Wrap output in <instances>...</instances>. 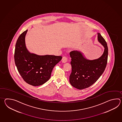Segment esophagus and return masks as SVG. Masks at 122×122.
<instances>
[{
    "label": "esophagus",
    "instance_id": "esophagus-1",
    "mask_svg": "<svg viewBox=\"0 0 122 122\" xmlns=\"http://www.w3.org/2000/svg\"><path fill=\"white\" fill-rule=\"evenodd\" d=\"M62 63H65L66 62H67V58L66 57H62V60H61Z\"/></svg>",
    "mask_w": 122,
    "mask_h": 122
}]
</instances>
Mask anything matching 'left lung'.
<instances>
[{"label": "left lung", "instance_id": "obj_1", "mask_svg": "<svg viewBox=\"0 0 122 122\" xmlns=\"http://www.w3.org/2000/svg\"><path fill=\"white\" fill-rule=\"evenodd\" d=\"M98 40L104 47V51L101 56L97 59H87L81 52L78 51L70 53L72 71L69 81L75 88L81 90L91 86L98 80L105 70L108 60V46L106 41L99 33Z\"/></svg>", "mask_w": 122, "mask_h": 122}]
</instances>
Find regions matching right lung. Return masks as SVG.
I'll return each instance as SVG.
<instances>
[{"instance_id":"right-lung-1","label":"right lung","mask_w":122,"mask_h":122,"mask_svg":"<svg viewBox=\"0 0 122 122\" xmlns=\"http://www.w3.org/2000/svg\"><path fill=\"white\" fill-rule=\"evenodd\" d=\"M27 30L21 34L16 43L14 60L17 69L24 81L36 86L44 84L51 78L52 70L61 56L38 55L29 51L25 44Z\"/></svg>"}]
</instances>
